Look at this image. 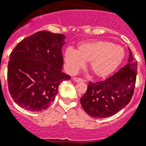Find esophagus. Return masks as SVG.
<instances>
[{"label":"esophagus","instance_id":"esophagus-1","mask_svg":"<svg viewBox=\"0 0 146 146\" xmlns=\"http://www.w3.org/2000/svg\"><path fill=\"white\" fill-rule=\"evenodd\" d=\"M73 80H74V82H84V80H83L82 78H78V77H73Z\"/></svg>","mask_w":146,"mask_h":146}]
</instances>
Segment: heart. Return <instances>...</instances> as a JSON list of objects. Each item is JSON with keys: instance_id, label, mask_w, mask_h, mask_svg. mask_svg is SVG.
Returning <instances> with one entry per match:
<instances>
[{"instance_id": "heart-1", "label": "heart", "mask_w": 146, "mask_h": 146, "mask_svg": "<svg viewBox=\"0 0 146 146\" xmlns=\"http://www.w3.org/2000/svg\"><path fill=\"white\" fill-rule=\"evenodd\" d=\"M125 57L124 49L120 45L103 40L83 41L77 46V51L69 48L66 50L64 59L71 73H76L90 62L94 75L106 77L120 65Z\"/></svg>"}]
</instances>
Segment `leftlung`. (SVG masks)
<instances>
[{
	"mask_svg": "<svg viewBox=\"0 0 146 146\" xmlns=\"http://www.w3.org/2000/svg\"><path fill=\"white\" fill-rule=\"evenodd\" d=\"M129 50L128 64L104 81L90 82L86 93L80 99L81 105L89 116L105 118L124 108L133 95L137 74V62Z\"/></svg>",
	"mask_w": 146,
	"mask_h": 146,
	"instance_id": "obj_1",
	"label": "left lung"
}]
</instances>
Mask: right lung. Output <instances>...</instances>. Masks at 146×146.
Instances as JSON below:
<instances>
[{"label": "right lung", "instance_id": "obj_1", "mask_svg": "<svg viewBox=\"0 0 146 146\" xmlns=\"http://www.w3.org/2000/svg\"><path fill=\"white\" fill-rule=\"evenodd\" d=\"M63 34L39 31L18 43L9 56L7 82L15 103L30 111L50 106L60 83L70 76L62 73Z\"/></svg>", "mask_w": 146, "mask_h": 146}]
</instances>
